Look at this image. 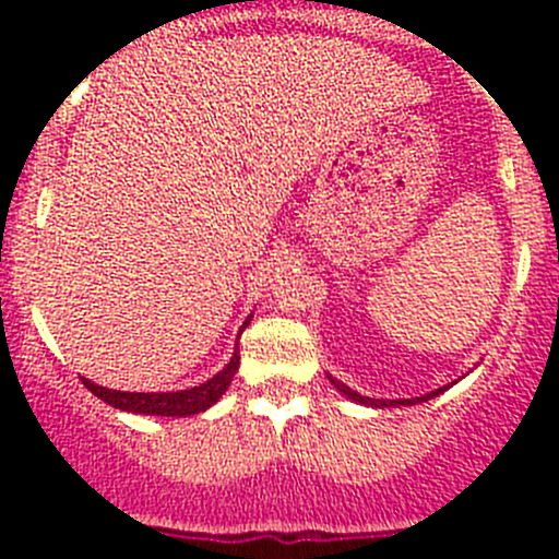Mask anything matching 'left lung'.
<instances>
[{
  "instance_id": "1",
  "label": "left lung",
  "mask_w": 559,
  "mask_h": 559,
  "mask_svg": "<svg viewBox=\"0 0 559 559\" xmlns=\"http://www.w3.org/2000/svg\"><path fill=\"white\" fill-rule=\"evenodd\" d=\"M326 379L332 381V384H335V389L337 392L343 394V397H348V400H354V403H359V405H370V408H400V405H416V403H427V400L430 397H438V394L441 392H447L449 386H441V389H436V392H430V394H421V397H411V400H384V397H365V394H359L357 389H352V386H346L343 384V381H337V379H332V376H326ZM456 384V381H454Z\"/></svg>"
}]
</instances>
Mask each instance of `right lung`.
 Here are the masks:
<instances>
[{"label": "right lung", "instance_id": "1", "mask_svg": "<svg viewBox=\"0 0 559 559\" xmlns=\"http://www.w3.org/2000/svg\"><path fill=\"white\" fill-rule=\"evenodd\" d=\"M253 316H248L240 326L238 337L243 335V330L248 326ZM240 348L235 346L233 359L218 370L213 379H207L205 384L200 386H191V389H178V392H121V389H107L94 384V381L83 379L88 392L97 394L99 400H105L107 405L118 411H129V414H145V416H194L207 411L211 405L218 403L227 386L233 384L235 373H238V365H240Z\"/></svg>", "mask_w": 559, "mask_h": 559}]
</instances>
